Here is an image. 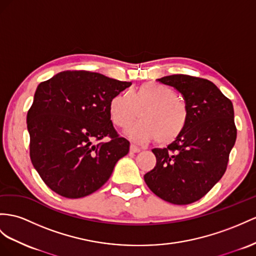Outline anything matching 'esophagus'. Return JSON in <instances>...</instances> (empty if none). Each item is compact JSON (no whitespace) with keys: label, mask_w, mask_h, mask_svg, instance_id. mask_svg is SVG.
Instances as JSON below:
<instances>
[{"label":"esophagus","mask_w":256,"mask_h":256,"mask_svg":"<svg viewBox=\"0 0 256 256\" xmlns=\"http://www.w3.org/2000/svg\"><path fill=\"white\" fill-rule=\"evenodd\" d=\"M130 152H140V148L137 147L136 145H134V144H130Z\"/></svg>","instance_id":"obj_1"}]
</instances>
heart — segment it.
<instances>
[{"label":"heart","instance_id":"obj_1","mask_svg":"<svg viewBox=\"0 0 256 256\" xmlns=\"http://www.w3.org/2000/svg\"><path fill=\"white\" fill-rule=\"evenodd\" d=\"M140 121L126 133L133 140L147 142L156 138L160 145L172 142L184 132L189 110L184 100L164 84L146 82L128 93L114 95L109 102L111 121L118 128H126L136 116Z\"/></svg>","mask_w":256,"mask_h":256}]
</instances>
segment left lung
<instances>
[{
  "mask_svg": "<svg viewBox=\"0 0 256 256\" xmlns=\"http://www.w3.org/2000/svg\"><path fill=\"white\" fill-rule=\"evenodd\" d=\"M158 81L178 90L189 110L187 126L166 148H154L156 166L144 175L159 198L189 204L206 194L224 175L237 138L232 102L206 78L166 76Z\"/></svg>",
  "mask_w": 256,
  "mask_h": 256,
  "instance_id": "8db88e82",
  "label": "left lung"
}]
</instances>
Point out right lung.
Returning <instances> with one entry per match:
<instances>
[{"mask_svg": "<svg viewBox=\"0 0 256 256\" xmlns=\"http://www.w3.org/2000/svg\"><path fill=\"white\" fill-rule=\"evenodd\" d=\"M130 84L97 72L62 71L38 85L27 114L30 158L52 190L82 198L109 180L130 150L110 120L109 102Z\"/></svg>", "mask_w": 256, "mask_h": 256, "instance_id": "add662e5", "label": "right lung"}]
</instances>
